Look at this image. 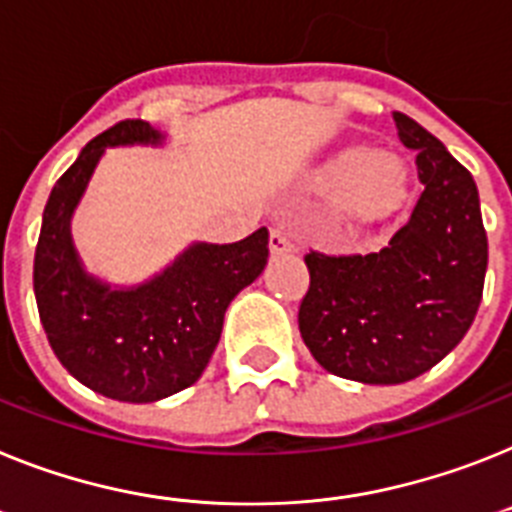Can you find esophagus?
Masks as SVG:
<instances>
[{
	"label": "esophagus",
	"mask_w": 512,
	"mask_h": 512,
	"mask_svg": "<svg viewBox=\"0 0 512 512\" xmlns=\"http://www.w3.org/2000/svg\"><path fill=\"white\" fill-rule=\"evenodd\" d=\"M269 248H272V253H287L295 248V243H292L290 233H287L285 227L274 225L272 235H269Z\"/></svg>",
	"instance_id": "esophagus-1"
}]
</instances>
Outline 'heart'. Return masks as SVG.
<instances>
[{"label":"heart","mask_w":512,"mask_h":512,"mask_svg":"<svg viewBox=\"0 0 512 512\" xmlns=\"http://www.w3.org/2000/svg\"><path fill=\"white\" fill-rule=\"evenodd\" d=\"M342 181L347 183V199L357 209L378 212L399 199L404 189V168L388 155H368L355 150L347 155V170Z\"/></svg>","instance_id":"obj_1"}]
</instances>
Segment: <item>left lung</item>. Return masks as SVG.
Here are the masks:
<instances>
[{
  "instance_id": "8db88e82",
  "label": "left lung",
  "mask_w": 512,
  "mask_h": 512,
  "mask_svg": "<svg viewBox=\"0 0 512 512\" xmlns=\"http://www.w3.org/2000/svg\"><path fill=\"white\" fill-rule=\"evenodd\" d=\"M396 134L417 150L425 186L412 220L378 253L310 248V287L298 326L318 365L349 381L393 386L435 368L482 303L487 230L469 170L425 126L393 111Z\"/></svg>"
}]
</instances>
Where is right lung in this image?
Segmentation results:
<instances>
[{
  "label": "right lung",
  "instance_id": "add662e5",
  "mask_svg": "<svg viewBox=\"0 0 512 512\" xmlns=\"http://www.w3.org/2000/svg\"><path fill=\"white\" fill-rule=\"evenodd\" d=\"M129 142H160V134L142 119L119 121L90 139L56 181L43 209L33 290L48 344L82 386L108 399L150 404L202 378L227 305L264 272L269 230L259 227L227 246L196 243L137 290H111L87 277L69 217L103 150Z\"/></svg>",
  "mask_w": 512,
  "mask_h": 512
}]
</instances>
